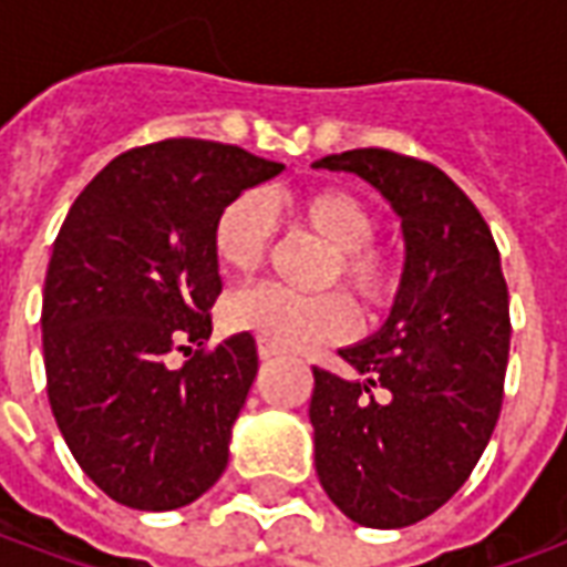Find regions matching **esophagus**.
Listing matches in <instances>:
<instances>
[{"label":"esophagus","instance_id":"esophagus-1","mask_svg":"<svg viewBox=\"0 0 567 567\" xmlns=\"http://www.w3.org/2000/svg\"><path fill=\"white\" fill-rule=\"evenodd\" d=\"M258 355L264 358V361H272V358L285 355V349H282V346H276V343H270V340H264V337H260V340H258Z\"/></svg>","mask_w":567,"mask_h":567}]
</instances>
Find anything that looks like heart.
I'll list each match as a JSON object with an SVG mask.
<instances>
[{
    "label": "heart",
    "mask_w": 567,
    "mask_h": 567,
    "mask_svg": "<svg viewBox=\"0 0 567 567\" xmlns=\"http://www.w3.org/2000/svg\"><path fill=\"white\" fill-rule=\"evenodd\" d=\"M270 206L282 209L297 227L316 234L331 246L328 282H340L370 309L389 307L401 288L398 260L373 243L380 230V215L368 199L346 187H309L300 194H276ZM260 194H239L215 218L212 248L227 272L248 276L267 260L272 246V215ZM224 319L236 331H251L282 346H307L343 340L355 328L352 303L340 291L324 295H297L279 285H258L236 291Z\"/></svg>",
    "instance_id": "b5f03b06"
}]
</instances>
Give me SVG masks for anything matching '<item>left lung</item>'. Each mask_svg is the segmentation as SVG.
<instances>
[{
	"mask_svg": "<svg viewBox=\"0 0 567 567\" xmlns=\"http://www.w3.org/2000/svg\"><path fill=\"white\" fill-rule=\"evenodd\" d=\"M401 215L406 267L392 316L340 349L355 377L312 368L309 422L328 498L358 525L404 528L464 486L498 422L511 297L486 218L434 163L385 148L328 154Z\"/></svg>",
	"mask_w": 567,
	"mask_h": 567,
	"instance_id": "left-lung-1",
	"label": "left lung"
}]
</instances>
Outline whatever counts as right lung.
<instances>
[{"mask_svg":"<svg viewBox=\"0 0 567 567\" xmlns=\"http://www.w3.org/2000/svg\"><path fill=\"white\" fill-rule=\"evenodd\" d=\"M282 163L236 145L163 140L124 151L84 187L44 276L48 401L96 486L133 511L197 501L258 377L251 333L209 346L221 295L212 227ZM190 354L182 369L165 358Z\"/></svg>","mask_w":567,"mask_h":567,"instance_id":"add662e5","label":"right lung"}]
</instances>
